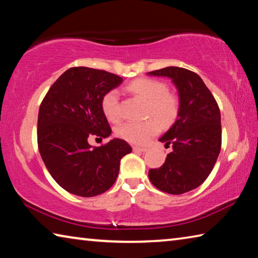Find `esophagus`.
<instances>
[{
  "instance_id": "1",
  "label": "esophagus",
  "mask_w": 258,
  "mask_h": 258,
  "mask_svg": "<svg viewBox=\"0 0 258 258\" xmlns=\"http://www.w3.org/2000/svg\"><path fill=\"white\" fill-rule=\"evenodd\" d=\"M133 150L134 151H142V152H145V151L148 150V148H146V147H139V146H133Z\"/></svg>"
}]
</instances>
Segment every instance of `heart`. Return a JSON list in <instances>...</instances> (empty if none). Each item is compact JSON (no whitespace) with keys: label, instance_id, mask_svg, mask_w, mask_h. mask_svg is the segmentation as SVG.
I'll list each match as a JSON object with an SVG mask.
<instances>
[{"label":"heart","instance_id":"1","mask_svg":"<svg viewBox=\"0 0 258 258\" xmlns=\"http://www.w3.org/2000/svg\"><path fill=\"white\" fill-rule=\"evenodd\" d=\"M127 89L146 100V116L154 118L143 121H126L116 128V134L134 145H145L159 132V124L168 126L174 123L178 113V100L175 95L167 92V86L163 82L152 78H138L130 83ZM101 109L109 121L117 123L120 120L119 94L116 90L109 91L103 95Z\"/></svg>","mask_w":258,"mask_h":258}]
</instances>
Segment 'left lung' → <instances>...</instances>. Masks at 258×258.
Listing matches in <instances>:
<instances>
[{
  "instance_id": "8db88e82",
  "label": "left lung",
  "mask_w": 258,
  "mask_h": 258,
  "mask_svg": "<svg viewBox=\"0 0 258 258\" xmlns=\"http://www.w3.org/2000/svg\"><path fill=\"white\" fill-rule=\"evenodd\" d=\"M169 77L180 97L177 119L159 139L171 146L163 166L150 169L149 178L157 189L182 195L203 184L211 174L222 145L221 112L215 98L197 74L180 67L148 73Z\"/></svg>"
}]
</instances>
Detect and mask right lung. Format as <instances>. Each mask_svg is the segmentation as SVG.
<instances>
[{
  "label": "right lung",
  "instance_id": "add662e5",
  "mask_svg": "<svg viewBox=\"0 0 258 258\" xmlns=\"http://www.w3.org/2000/svg\"><path fill=\"white\" fill-rule=\"evenodd\" d=\"M123 78L89 67H73L56 80L38 110L37 145L47 171L68 192L94 197L110 189L119 172L120 159L132 151L121 139L101 147L87 139L108 138L111 128L101 100Z\"/></svg>",
  "mask_w": 258,
  "mask_h": 258
}]
</instances>
